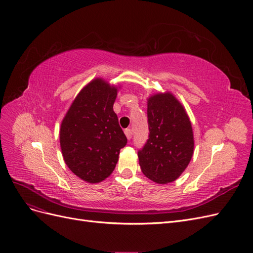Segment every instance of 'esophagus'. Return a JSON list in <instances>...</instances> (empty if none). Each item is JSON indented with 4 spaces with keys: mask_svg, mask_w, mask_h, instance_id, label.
I'll list each match as a JSON object with an SVG mask.
<instances>
[{
    "mask_svg": "<svg viewBox=\"0 0 253 253\" xmlns=\"http://www.w3.org/2000/svg\"><path fill=\"white\" fill-rule=\"evenodd\" d=\"M125 134H126V138L129 140L132 138V135H133V133H132V129H129V128H126V131H125Z\"/></svg>",
    "mask_w": 253,
    "mask_h": 253,
    "instance_id": "1",
    "label": "esophagus"
}]
</instances>
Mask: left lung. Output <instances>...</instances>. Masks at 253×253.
<instances>
[{
  "instance_id": "obj_1",
  "label": "left lung",
  "mask_w": 253,
  "mask_h": 253,
  "mask_svg": "<svg viewBox=\"0 0 253 253\" xmlns=\"http://www.w3.org/2000/svg\"><path fill=\"white\" fill-rule=\"evenodd\" d=\"M150 135L138 152L142 173L160 185L177 179L187 169L194 152V135L190 118L171 91L148 98Z\"/></svg>"
}]
</instances>
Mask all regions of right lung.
Instances as JSON below:
<instances>
[{
	"label": "right lung",
	"mask_w": 253,
	"mask_h": 253,
	"mask_svg": "<svg viewBox=\"0 0 253 253\" xmlns=\"http://www.w3.org/2000/svg\"><path fill=\"white\" fill-rule=\"evenodd\" d=\"M120 85L97 77L83 86L60 126V147L66 166L89 183L113 173L126 137L113 110Z\"/></svg>",
	"instance_id": "add662e5"
}]
</instances>
